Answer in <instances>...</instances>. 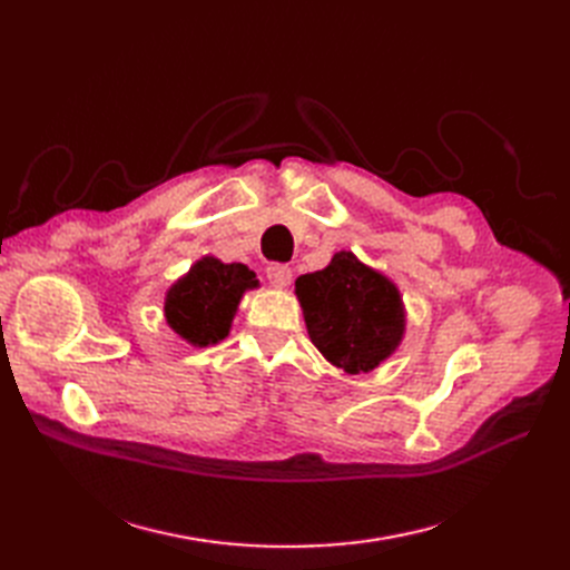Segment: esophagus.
Segmentation results:
<instances>
[{
	"mask_svg": "<svg viewBox=\"0 0 570 570\" xmlns=\"http://www.w3.org/2000/svg\"><path fill=\"white\" fill-rule=\"evenodd\" d=\"M266 275H268L271 285L278 287V289H283V287H287L292 283V268L285 266V264H271L266 268Z\"/></svg>",
	"mask_w": 570,
	"mask_h": 570,
	"instance_id": "1",
	"label": "esophagus"
}]
</instances>
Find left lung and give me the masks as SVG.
<instances>
[{
    "mask_svg": "<svg viewBox=\"0 0 570 570\" xmlns=\"http://www.w3.org/2000/svg\"><path fill=\"white\" fill-rule=\"evenodd\" d=\"M295 295L316 350L350 375L381 366L406 335L400 287L354 252H335L325 268L299 275Z\"/></svg>",
    "mask_w": 570,
    "mask_h": 570,
    "instance_id": "8db88e82",
    "label": "left lung"
}]
</instances>
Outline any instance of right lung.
Instances as JSON below:
<instances>
[{
  "mask_svg": "<svg viewBox=\"0 0 570 570\" xmlns=\"http://www.w3.org/2000/svg\"><path fill=\"white\" fill-rule=\"evenodd\" d=\"M256 287V273L245 264L204 254L166 289L164 318L189 347H212L230 335L239 302Z\"/></svg>",
  "mask_w": 570,
  "mask_h": 570,
  "instance_id": "obj_1",
  "label": "right lung"
}]
</instances>
